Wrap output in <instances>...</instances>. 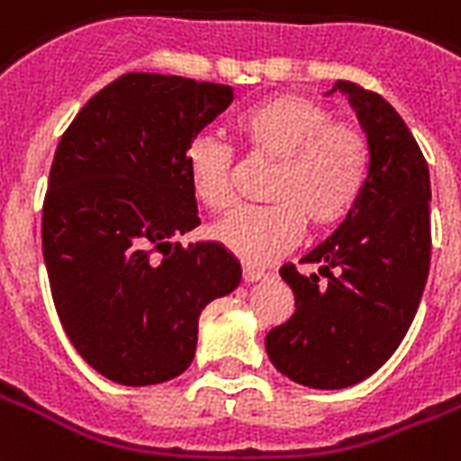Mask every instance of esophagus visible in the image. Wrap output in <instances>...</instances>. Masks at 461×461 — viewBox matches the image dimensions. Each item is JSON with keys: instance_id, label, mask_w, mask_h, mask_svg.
<instances>
[{"instance_id": "esophagus-1", "label": "esophagus", "mask_w": 461, "mask_h": 461, "mask_svg": "<svg viewBox=\"0 0 461 461\" xmlns=\"http://www.w3.org/2000/svg\"><path fill=\"white\" fill-rule=\"evenodd\" d=\"M268 273L266 270H258L254 266H244V280L246 283H256V280H266Z\"/></svg>"}]
</instances>
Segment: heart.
<instances>
[{
	"instance_id": "b5f03b06",
	"label": "heart",
	"mask_w": 461,
	"mask_h": 461,
	"mask_svg": "<svg viewBox=\"0 0 461 461\" xmlns=\"http://www.w3.org/2000/svg\"><path fill=\"white\" fill-rule=\"evenodd\" d=\"M244 152L276 159L268 174V205L246 207L212 230L220 244L246 263H268L297 244L307 222L331 230L363 195L370 149L363 132L333 122L329 108L300 94L263 98L234 118ZM195 198L210 212L234 205V152L217 137H198L185 154Z\"/></svg>"
}]
</instances>
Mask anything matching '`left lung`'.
Instances as JSON below:
<instances>
[{
  "label": "left lung",
  "mask_w": 461,
  "mask_h": 461,
  "mask_svg": "<svg viewBox=\"0 0 461 461\" xmlns=\"http://www.w3.org/2000/svg\"><path fill=\"white\" fill-rule=\"evenodd\" d=\"M367 137L370 174L353 212L302 261L280 276L294 293V314L266 336L270 363L297 384L346 389L394 356L418 312L430 268V174L420 147L384 98L336 82Z\"/></svg>",
  "instance_id": "left-lung-1"
}]
</instances>
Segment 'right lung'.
<instances>
[{
  "mask_svg": "<svg viewBox=\"0 0 461 461\" xmlns=\"http://www.w3.org/2000/svg\"><path fill=\"white\" fill-rule=\"evenodd\" d=\"M231 98L224 84L128 72L59 140L43 205L45 268L72 346L111 382L178 377L195 357L200 312L241 283L222 244L174 241L200 224L188 147Z\"/></svg>",
  "mask_w": 461,
  "mask_h": 461,
  "instance_id": "right-lung-1",
  "label": "right lung"
}]
</instances>
